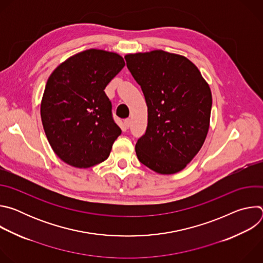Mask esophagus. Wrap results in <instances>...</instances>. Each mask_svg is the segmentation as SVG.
Masks as SVG:
<instances>
[{
	"label": "esophagus",
	"mask_w": 263,
	"mask_h": 263,
	"mask_svg": "<svg viewBox=\"0 0 263 263\" xmlns=\"http://www.w3.org/2000/svg\"><path fill=\"white\" fill-rule=\"evenodd\" d=\"M124 124H125V127H126V128H129L130 125H131V120H130V119H126V120L124 121Z\"/></svg>",
	"instance_id": "34e87169"
}]
</instances>
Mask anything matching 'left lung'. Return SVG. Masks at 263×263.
I'll use <instances>...</instances> for the list:
<instances>
[{"label":"left lung","mask_w":263,"mask_h":263,"mask_svg":"<svg viewBox=\"0 0 263 263\" xmlns=\"http://www.w3.org/2000/svg\"><path fill=\"white\" fill-rule=\"evenodd\" d=\"M147 106V127L137 140L138 160L171 175L198 154L209 129L212 97L198 67L184 56L156 50L125 56Z\"/></svg>","instance_id":"8db88e82"}]
</instances>
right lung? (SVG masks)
<instances>
[{
  "label": "right lung",
  "instance_id": "obj_1",
  "mask_svg": "<svg viewBox=\"0 0 263 263\" xmlns=\"http://www.w3.org/2000/svg\"><path fill=\"white\" fill-rule=\"evenodd\" d=\"M124 66L119 54L91 49L69 57L51 73L41 116L53 151L65 163L86 168L109 157L122 130L104 89Z\"/></svg>",
  "mask_w": 263,
  "mask_h": 263
}]
</instances>
